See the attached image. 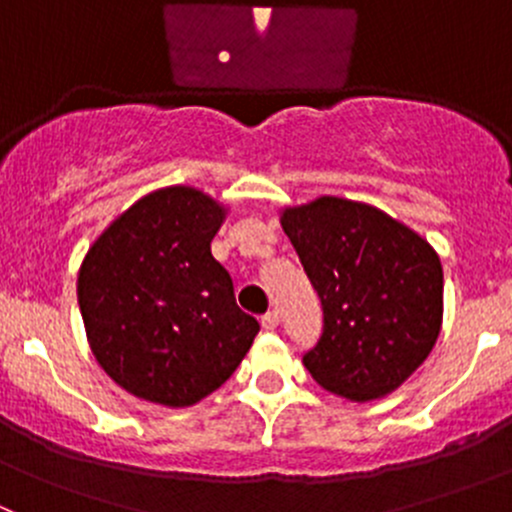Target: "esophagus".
I'll list each match as a JSON object with an SVG mask.
<instances>
[{
    "mask_svg": "<svg viewBox=\"0 0 512 512\" xmlns=\"http://www.w3.org/2000/svg\"><path fill=\"white\" fill-rule=\"evenodd\" d=\"M277 324H280V317H277V312H267L265 317H262V329H265V332H272V329H277Z\"/></svg>",
    "mask_w": 512,
    "mask_h": 512,
    "instance_id": "34e87169",
    "label": "esophagus"
}]
</instances>
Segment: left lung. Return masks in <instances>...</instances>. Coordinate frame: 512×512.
Segmentation results:
<instances>
[{
    "mask_svg": "<svg viewBox=\"0 0 512 512\" xmlns=\"http://www.w3.org/2000/svg\"><path fill=\"white\" fill-rule=\"evenodd\" d=\"M282 227L322 299V337L302 356L314 381L352 401L399 389L441 332L436 250L379 208L332 195L285 208Z\"/></svg>",
    "mask_w": 512,
    "mask_h": 512,
    "instance_id": "1",
    "label": "left lung"
}]
</instances>
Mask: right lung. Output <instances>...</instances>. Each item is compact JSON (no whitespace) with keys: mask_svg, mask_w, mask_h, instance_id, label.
Instances as JSON below:
<instances>
[{"mask_svg":"<svg viewBox=\"0 0 512 512\" xmlns=\"http://www.w3.org/2000/svg\"><path fill=\"white\" fill-rule=\"evenodd\" d=\"M225 208L188 185L156 190L113 220L79 272L91 352L128 394L193 406L225 384L260 332L210 252Z\"/></svg>","mask_w":512,"mask_h":512,"instance_id":"add662e5","label":"right lung"}]
</instances>
